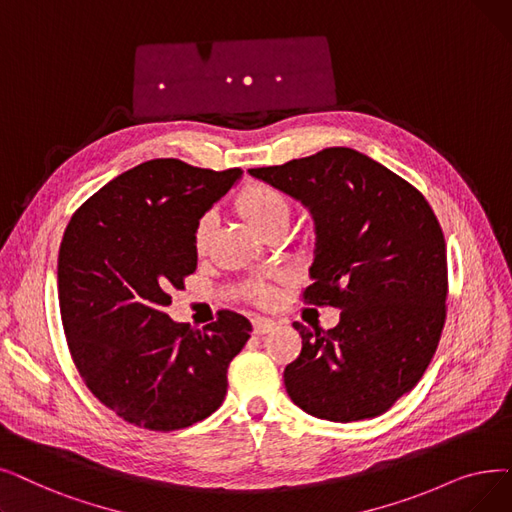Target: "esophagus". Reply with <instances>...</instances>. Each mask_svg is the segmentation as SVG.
<instances>
[{
  "mask_svg": "<svg viewBox=\"0 0 512 512\" xmlns=\"http://www.w3.org/2000/svg\"><path fill=\"white\" fill-rule=\"evenodd\" d=\"M274 328H276V322L270 318H255L253 320L255 335H268V332H272Z\"/></svg>",
  "mask_w": 512,
  "mask_h": 512,
  "instance_id": "34e87169",
  "label": "esophagus"
}]
</instances>
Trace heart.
I'll use <instances>...</instances> for the list:
<instances>
[{
    "label": "heart",
    "instance_id": "obj_1",
    "mask_svg": "<svg viewBox=\"0 0 512 512\" xmlns=\"http://www.w3.org/2000/svg\"><path fill=\"white\" fill-rule=\"evenodd\" d=\"M234 205L240 217L259 234H265L274 226L288 224V217H291V207H288L286 196L278 188L263 182H249L238 192ZM211 226L213 221L209 215H203L196 221V226L192 230V247L196 255L207 253L211 242ZM251 295L259 303H268L272 301L274 291L265 284H255L251 288Z\"/></svg>",
    "mask_w": 512,
    "mask_h": 512
}]
</instances>
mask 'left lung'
I'll return each mask as SVG.
<instances>
[{"label":"left lung","instance_id":"obj_1","mask_svg":"<svg viewBox=\"0 0 512 512\" xmlns=\"http://www.w3.org/2000/svg\"><path fill=\"white\" fill-rule=\"evenodd\" d=\"M249 173L309 209L316 249L303 301L341 309L330 330L293 324L303 347L284 368L286 393L332 422L387 412L425 374L446 322V240L427 198L343 146Z\"/></svg>","mask_w":512,"mask_h":512}]
</instances>
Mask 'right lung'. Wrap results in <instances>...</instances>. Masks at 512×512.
<instances>
[{"mask_svg":"<svg viewBox=\"0 0 512 512\" xmlns=\"http://www.w3.org/2000/svg\"><path fill=\"white\" fill-rule=\"evenodd\" d=\"M240 175L146 161L87 198L64 230L58 299L71 358L87 389L131 425L186 429L224 402L251 322L221 309L194 330L165 307L196 270V221Z\"/></svg>","mask_w":512,"mask_h":512,"instance_id":"1","label":"right lung"}]
</instances>
